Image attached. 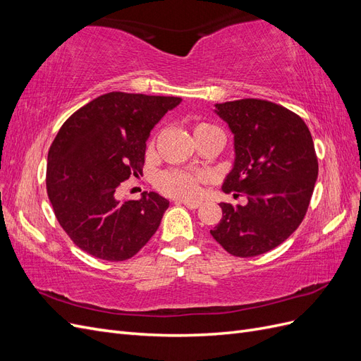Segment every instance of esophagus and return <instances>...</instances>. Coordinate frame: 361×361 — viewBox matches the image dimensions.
<instances>
[{
  "mask_svg": "<svg viewBox=\"0 0 361 361\" xmlns=\"http://www.w3.org/2000/svg\"><path fill=\"white\" fill-rule=\"evenodd\" d=\"M179 203H183L185 206H187L188 207V209H197V207L200 206V202H187V200H180Z\"/></svg>",
  "mask_w": 361,
  "mask_h": 361,
  "instance_id": "esophagus-1",
  "label": "esophagus"
}]
</instances>
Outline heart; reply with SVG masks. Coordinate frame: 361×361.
Masks as SVG:
<instances>
[{
  "label": "heart",
  "instance_id": "1",
  "mask_svg": "<svg viewBox=\"0 0 361 361\" xmlns=\"http://www.w3.org/2000/svg\"><path fill=\"white\" fill-rule=\"evenodd\" d=\"M209 125L199 123L194 128V133L207 128ZM204 182V174L202 173H190L182 170H166L158 174L157 185L158 188L171 197L178 199H194L200 191V185Z\"/></svg>",
  "mask_w": 361,
  "mask_h": 361
}]
</instances>
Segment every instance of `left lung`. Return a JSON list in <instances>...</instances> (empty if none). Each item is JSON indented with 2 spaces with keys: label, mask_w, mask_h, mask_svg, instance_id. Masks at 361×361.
Masks as SVG:
<instances>
[{
  "label": "left lung",
  "mask_w": 361,
  "mask_h": 361,
  "mask_svg": "<svg viewBox=\"0 0 361 361\" xmlns=\"http://www.w3.org/2000/svg\"><path fill=\"white\" fill-rule=\"evenodd\" d=\"M215 113L235 141L223 191L247 203H220L223 218L211 235L236 257L264 255L286 241L307 212L318 179L312 134L300 116L269 101L216 104Z\"/></svg>",
  "instance_id": "8db88e82"
}]
</instances>
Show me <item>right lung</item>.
Segmentation results:
<instances>
[{
  "label": "right lung",
  "instance_id": "1",
  "mask_svg": "<svg viewBox=\"0 0 361 361\" xmlns=\"http://www.w3.org/2000/svg\"><path fill=\"white\" fill-rule=\"evenodd\" d=\"M180 97L111 92L75 111L48 152L47 191L63 231L97 259H130L154 236L170 202L157 192L120 200L143 174L146 140Z\"/></svg>",
  "mask_w": 361,
  "mask_h": 361
}]
</instances>
